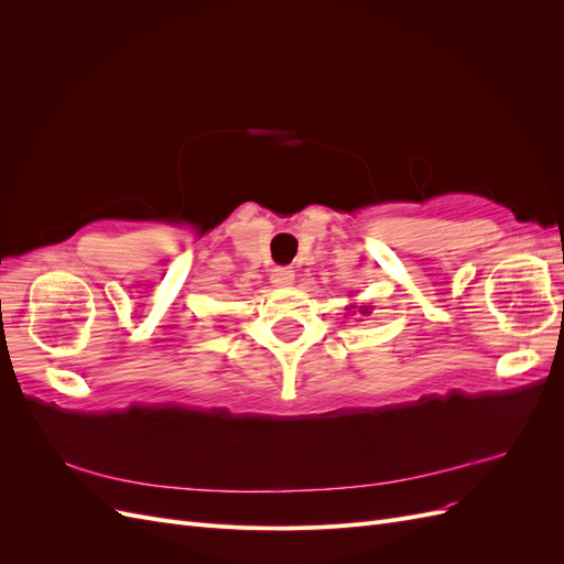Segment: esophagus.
Wrapping results in <instances>:
<instances>
[{"label":"esophagus","mask_w":564,"mask_h":564,"mask_svg":"<svg viewBox=\"0 0 564 564\" xmlns=\"http://www.w3.org/2000/svg\"><path fill=\"white\" fill-rule=\"evenodd\" d=\"M294 270L292 268H275L272 270V275H270V282H272V286H289L294 282Z\"/></svg>","instance_id":"obj_1"}]
</instances>
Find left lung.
<instances>
[{"instance_id": "obj_1", "label": "left lung", "mask_w": 564, "mask_h": 564, "mask_svg": "<svg viewBox=\"0 0 564 564\" xmlns=\"http://www.w3.org/2000/svg\"><path fill=\"white\" fill-rule=\"evenodd\" d=\"M357 308V305H348V308L346 311H355ZM369 308H367V305H360V313H367Z\"/></svg>"}]
</instances>
